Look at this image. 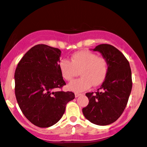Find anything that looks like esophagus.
<instances>
[{"label": "esophagus", "instance_id": "1", "mask_svg": "<svg viewBox=\"0 0 147 147\" xmlns=\"http://www.w3.org/2000/svg\"><path fill=\"white\" fill-rule=\"evenodd\" d=\"M80 95H82L81 94H79V93H75V97H78V96H80Z\"/></svg>", "mask_w": 147, "mask_h": 147}]
</instances>
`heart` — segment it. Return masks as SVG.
<instances>
[{
    "label": "heart",
    "instance_id": "1",
    "mask_svg": "<svg viewBox=\"0 0 147 147\" xmlns=\"http://www.w3.org/2000/svg\"><path fill=\"white\" fill-rule=\"evenodd\" d=\"M59 69L61 77L70 81L79 70L80 78L71 82L68 89L76 93L83 92L102 84L106 80L109 72V61L105 57L98 56L88 50L77 51L72 55L70 61L63 59L59 62Z\"/></svg>",
    "mask_w": 147,
    "mask_h": 147
}]
</instances>
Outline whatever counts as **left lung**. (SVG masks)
<instances>
[{"label":"left lung","instance_id":"8db88e82","mask_svg":"<svg viewBox=\"0 0 147 147\" xmlns=\"http://www.w3.org/2000/svg\"><path fill=\"white\" fill-rule=\"evenodd\" d=\"M93 50L107 59L109 72L98 91L86 94L89 103L83 113L90 123L107 125L116 121L125 109L132 89L131 69L123 53L112 45H98Z\"/></svg>","mask_w":147,"mask_h":147}]
</instances>
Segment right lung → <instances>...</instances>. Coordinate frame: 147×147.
Segmentation results:
<instances>
[{
	"mask_svg": "<svg viewBox=\"0 0 147 147\" xmlns=\"http://www.w3.org/2000/svg\"><path fill=\"white\" fill-rule=\"evenodd\" d=\"M61 51L44 44L30 49L18 63L14 74L15 96L26 118L40 127L56 124L66 105L75 98L61 89L66 83L59 69Z\"/></svg>",
	"mask_w": 147,
	"mask_h": 147,
	"instance_id": "1",
	"label": "right lung"
}]
</instances>
